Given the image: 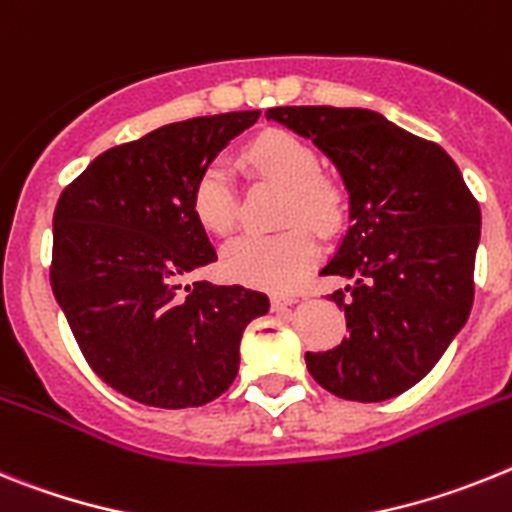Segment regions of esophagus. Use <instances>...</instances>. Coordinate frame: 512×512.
Wrapping results in <instances>:
<instances>
[{"label":"esophagus","instance_id":"obj_1","mask_svg":"<svg viewBox=\"0 0 512 512\" xmlns=\"http://www.w3.org/2000/svg\"><path fill=\"white\" fill-rule=\"evenodd\" d=\"M273 309H286V306L296 304V296H286V293H275L273 299H270Z\"/></svg>","mask_w":512,"mask_h":512}]
</instances>
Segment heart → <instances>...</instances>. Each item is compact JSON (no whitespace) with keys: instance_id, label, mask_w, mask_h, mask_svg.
<instances>
[{"instance_id":"obj_1","label":"heart","mask_w":512,"mask_h":512,"mask_svg":"<svg viewBox=\"0 0 512 512\" xmlns=\"http://www.w3.org/2000/svg\"><path fill=\"white\" fill-rule=\"evenodd\" d=\"M247 162L255 172L288 188L283 219L286 224L306 220L319 231L340 224L342 198L330 180L319 175V157L306 141L286 131L262 133L247 146ZM193 211L213 234H229L239 221V193L234 172L226 162L206 164L193 185ZM314 231L291 226L281 234H242L226 244L221 268L231 281L247 286L286 291L293 288L317 260Z\"/></svg>"}]
</instances>
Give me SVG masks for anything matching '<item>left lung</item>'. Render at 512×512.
Returning a JSON list of instances; mask_svg holds the SVG:
<instances>
[{
    "mask_svg": "<svg viewBox=\"0 0 512 512\" xmlns=\"http://www.w3.org/2000/svg\"><path fill=\"white\" fill-rule=\"evenodd\" d=\"M265 118L314 141L348 190L350 226L322 275L348 278L332 301L350 335L306 353V368L335 397H397L428 376L469 319L479 203L441 146L381 113L301 105Z\"/></svg>",
    "mask_w": 512,
    "mask_h": 512,
    "instance_id": "1",
    "label": "left lung"
}]
</instances>
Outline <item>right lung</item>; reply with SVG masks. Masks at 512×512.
Masks as SVG:
<instances>
[{"mask_svg":"<svg viewBox=\"0 0 512 512\" xmlns=\"http://www.w3.org/2000/svg\"><path fill=\"white\" fill-rule=\"evenodd\" d=\"M257 118L203 115L113 146L56 203L53 296L92 371L133 402L185 410L221 397L244 327L268 314L260 291L182 286L216 260L195 219V180Z\"/></svg>","mask_w":512,"mask_h":512,"instance_id":"1","label":"right lung"}]
</instances>
